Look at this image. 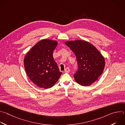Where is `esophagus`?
I'll list each match as a JSON object with an SVG mask.
<instances>
[{"label": "esophagus", "mask_w": 125, "mask_h": 125, "mask_svg": "<svg viewBox=\"0 0 125 125\" xmlns=\"http://www.w3.org/2000/svg\"><path fill=\"white\" fill-rule=\"evenodd\" d=\"M70 68H68V67H67L66 69H65V73H69L70 72Z\"/></svg>", "instance_id": "esophagus-1"}]
</instances>
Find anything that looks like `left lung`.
Here are the masks:
<instances>
[{
  "label": "left lung",
  "mask_w": 125,
  "mask_h": 125,
  "mask_svg": "<svg viewBox=\"0 0 125 125\" xmlns=\"http://www.w3.org/2000/svg\"><path fill=\"white\" fill-rule=\"evenodd\" d=\"M65 43L77 58L78 70L74 75L75 80L81 85L90 86L103 73L105 65L104 57L94 45L86 41H69Z\"/></svg>",
  "instance_id": "1"
}]
</instances>
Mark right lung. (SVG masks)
<instances>
[{
    "instance_id": "obj_1",
    "label": "right lung",
    "mask_w": 125,
    "mask_h": 125,
    "mask_svg": "<svg viewBox=\"0 0 125 125\" xmlns=\"http://www.w3.org/2000/svg\"><path fill=\"white\" fill-rule=\"evenodd\" d=\"M57 44L55 40H42L32 47L24 58L27 76L40 88L52 87L62 74L53 57V52Z\"/></svg>"
}]
</instances>
